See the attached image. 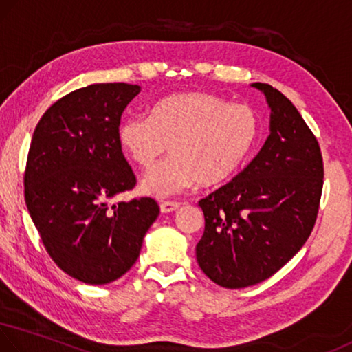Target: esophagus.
Returning <instances> with one entry per match:
<instances>
[{"instance_id": "obj_1", "label": "esophagus", "mask_w": 352, "mask_h": 352, "mask_svg": "<svg viewBox=\"0 0 352 352\" xmlns=\"http://www.w3.org/2000/svg\"><path fill=\"white\" fill-rule=\"evenodd\" d=\"M177 208H179V203H176V201H164V203H160V210L164 214L173 212V210H176Z\"/></svg>"}]
</instances>
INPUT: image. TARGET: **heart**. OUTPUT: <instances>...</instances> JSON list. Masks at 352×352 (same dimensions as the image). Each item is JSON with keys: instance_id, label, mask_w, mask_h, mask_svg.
<instances>
[{"instance_id": "obj_1", "label": "heart", "mask_w": 352, "mask_h": 352, "mask_svg": "<svg viewBox=\"0 0 352 352\" xmlns=\"http://www.w3.org/2000/svg\"><path fill=\"white\" fill-rule=\"evenodd\" d=\"M259 133L256 113L206 91H184L153 104L149 116L135 115L118 127L122 153L142 168L153 166L168 149L171 155L143 176L140 188L165 198L195 186L228 182L245 164Z\"/></svg>"}]
</instances>
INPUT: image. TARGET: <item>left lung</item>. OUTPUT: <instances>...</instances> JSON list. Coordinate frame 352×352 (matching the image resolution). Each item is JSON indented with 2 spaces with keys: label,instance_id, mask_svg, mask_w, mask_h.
Returning a JSON list of instances; mask_svg holds the SVG:
<instances>
[{
  "label": "left lung",
  "instance_id": "1",
  "mask_svg": "<svg viewBox=\"0 0 352 352\" xmlns=\"http://www.w3.org/2000/svg\"><path fill=\"white\" fill-rule=\"evenodd\" d=\"M270 133L232 181L199 199L204 232L197 261L223 288L269 278L293 258L315 226L322 192L320 144L288 97L267 83Z\"/></svg>",
  "mask_w": 352,
  "mask_h": 352
}]
</instances>
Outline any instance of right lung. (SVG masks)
I'll list each match as a JSON object with an SVG mask.
<instances>
[{
  "instance_id": "obj_1",
  "label": "right lung",
  "mask_w": 352,
  "mask_h": 352,
  "mask_svg": "<svg viewBox=\"0 0 352 352\" xmlns=\"http://www.w3.org/2000/svg\"><path fill=\"white\" fill-rule=\"evenodd\" d=\"M142 88L97 83L69 93L41 118L25 170V201L59 269L88 285L131 269L160 212L153 198L108 206L135 187L118 143L121 115Z\"/></svg>"
}]
</instances>
